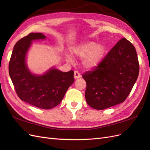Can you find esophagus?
I'll use <instances>...</instances> for the list:
<instances>
[{"label":"esophagus","mask_w":150,"mask_h":150,"mask_svg":"<svg viewBox=\"0 0 150 150\" xmlns=\"http://www.w3.org/2000/svg\"><path fill=\"white\" fill-rule=\"evenodd\" d=\"M74 76L75 79H78L81 77V74L78 71H75L74 72Z\"/></svg>","instance_id":"34e87169"}]
</instances>
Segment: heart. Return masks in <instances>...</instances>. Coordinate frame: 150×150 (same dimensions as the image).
Returning a JSON list of instances; mask_svg holds the SVG:
<instances>
[{
  "label": "heart",
  "instance_id": "obj_1",
  "mask_svg": "<svg viewBox=\"0 0 150 150\" xmlns=\"http://www.w3.org/2000/svg\"><path fill=\"white\" fill-rule=\"evenodd\" d=\"M72 54L74 56L83 58V65L93 69L96 67L102 62L106 54V49L101 44H96L93 41L84 42L79 44L73 49ZM68 61H71V57L67 56Z\"/></svg>",
  "mask_w": 150,
  "mask_h": 150
}]
</instances>
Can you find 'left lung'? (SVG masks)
Masks as SVG:
<instances>
[{
  "label": "left lung",
  "instance_id": "8db88e82",
  "mask_svg": "<svg viewBox=\"0 0 150 150\" xmlns=\"http://www.w3.org/2000/svg\"><path fill=\"white\" fill-rule=\"evenodd\" d=\"M139 71L135 47L129 40L122 38L99 65L83 74L88 105L103 110L124 102L138 78Z\"/></svg>",
  "mask_w": 150,
  "mask_h": 150
}]
</instances>
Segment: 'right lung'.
Masks as SVG:
<instances>
[{
    "mask_svg": "<svg viewBox=\"0 0 150 150\" xmlns=\"http://www.w3.org/2000/svg\"><path fill=\"white\" fill-rule=\"evenodd\" d=\"M46 38L42 33H30L18 40L8 64V72L17 96L31 105L44 110L57 106L74 83V71L63 72L56 69L42 76L31 74L25 64V56L35 39Z\"/></svg>",
    "mask_w": 150,
    "mask_h": 150,
    "instance_id": "obj_1",
    "label": "right lung"
}]
</instances>
